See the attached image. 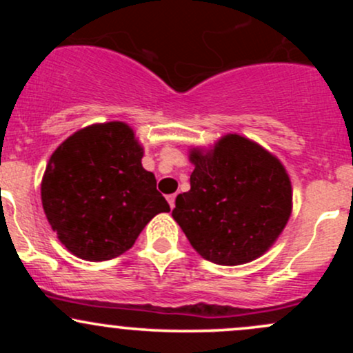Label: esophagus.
Listing matches in <instances>:
<instances>
[{
	"label": "esophagus",
	"mask_w": 353,
	"mask_h": 353,
	"mask_svg": "<svg viewBox=\"0 0 353 353\" xmlns=\"http://www.w3.org/2000/svg\"><path fill=\"white\" fill-rule=\"evenodd\" d=\"M168 202H169V205H171V209H174V205H176V194L168 196Z\"/></svg>",
	"instance_id": "34e87169"
}]
</instances>
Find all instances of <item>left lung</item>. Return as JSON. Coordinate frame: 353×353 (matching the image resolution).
I'll return each instance as SVG.
<instances>
[{
    "label": "left lung",
    "mask_w": 353,
    "mask_h": 353,
    "mask_svg": "<svg viewBox=\"0 0 353 353\" xmlns=\"http://www.w3.org/2000/svg\"><path fill=\"white\" fill-rule=\"evenodd\" d=\"M190 190L176 197L172 217L190 245L214 264L261 257L292 212V185L281 161L262 145L228 134L212 149H190Z\"/></svg>",
    "instance_id": "8db88e82"
}]
</instances>
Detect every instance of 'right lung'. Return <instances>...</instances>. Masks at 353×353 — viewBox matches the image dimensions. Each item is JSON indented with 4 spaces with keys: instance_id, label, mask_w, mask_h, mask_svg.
<instances>
[{
    "instance_id": "1",
    "label": "right lung",
    "mask_w": 353,
    "mask_h": 353,
    "mask_svg": "<svg viewBox=\"0 0 353 353\" xmlns=\"http://www.w3.org/2000/svg\"><path fill=\"white\" fill-rule=\"evenodd\" d=\"M143 148L125 123L92 124L52 152L41 182L48 222L64 247L84 261L114 259L168 201L141 164Z\"/></svg>"
}]
</instances>
